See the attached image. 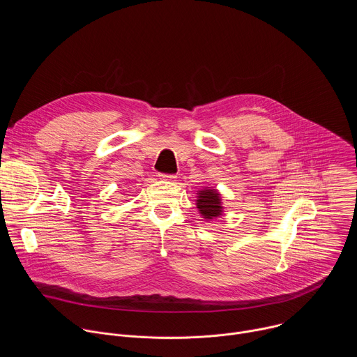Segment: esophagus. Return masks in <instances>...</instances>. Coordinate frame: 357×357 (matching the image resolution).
I'll return each instance as SVG.
<instances>
[{
    "instance_id": "1",
    "label": "esophagus",
    "mask_w": 357,
    "mask_h": 357,
    "mask_svg": "<svg viewBox=\"0 0 357 357\" xmlns=\"http://www.w3.org/2000/svg\"><path fill=\"white\" fill-rule=\"evenodd\" d=\"M160 179L168 181V182H174V181H176V176H175V175H165V174H161V175H160Z\"/></svg>"
}]
</instances>
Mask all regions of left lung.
Masks as SVG:
<instances>
[{"mask_svg":"<svg viewBox=\"0 0 357 357\" xmlns=\"http://www.w3.org/2000/svg\"><path fill=\"white\" fill-rule=\"evenodd\" d=\"M196 208L206 222L216 220L218 218L223 216L225 208L222 193L216 188H203L196 193Z\"/></svg>","mask_w":357,"mask_h":357,"instance_id":"8db88e82","label":"left lung"}]
</instances>
